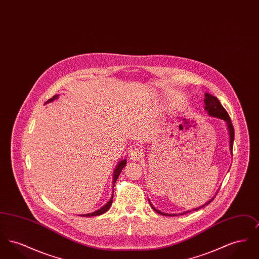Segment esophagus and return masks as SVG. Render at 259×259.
Wrapping results in <instances>:
<instances>
[{
  "label": "esophagus",
  "mask_w": 259,
  "mask_h": 259,
  "mask_svg": "<svg viewBox=\"0 0 259 259\" xmlns=\"http://www.w3.org/2000/svg\"><path fill=\"white\" fill-rule=\"evenodd\" d=\"M143 157V151L140 148H133L130 151V159L133 161H139Z\"/></svg>",
  "instance_id": "obj_1"
}]
</instances>
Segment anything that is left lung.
Returning a JSON list of instances; mask_svg holds the SVG:
<instances>
[{"instance_id": "left-lung-1", "label": "left lung", "mask_w": 259, "mask_h": 259, "mask_svg": "<svg viewBox=\"0 0 259 259\" xmlns=\"http://www.w3.org/2000/svg\"><path fill=\"white\" fill-rule=\"evenodd\" d=\"M204 103H205V110L209 112V115L214 116V117H219V118H221V119H223L224 121H226L227 126H228V130H229V134H230V149H231V151H232V149H233V142H234V127H233V125H232V121H231V118H230L228 112L223 108V106L221 104L220 100L217 98V97H214V96H211L209 93H206V94H205ZM215 195H217V194H215ZM214 197H215V196H214ZM214 197L211 198L209 201H208L206 204H204L203 206H201L200 208H196V209H194L193 210L201 209V208H203V207L209 205V203L214 199ZM148 202H149V200H148ZM149 205L151 206V208L154 209L157 213H160L162 215H166V217H167V215H169V217L176 215V214H174V213H172H172H165V212H162L160 210L155 209V208L151 205L150 202H149ZM186 212H188V211H186ZM186 212L185 211V212H183V213H181V214H184V213H186Z\"/></svg>"}]
</instances>
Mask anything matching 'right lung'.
<instances>
[{
    "mask_svg": "<svg viewBox=\"0 0 259 259\" xmlns=\"http://www.w3.org/2000/svg\"><path fill=\"white\" fill-rule=\"evenodd\" d=\"M57 97H58V96H56V95H55V96H53L52 98L50 99L48 102H51V101L55 100ZM48 102H47V103H48ZM125 164H126V159H125V160L120 161V162L118 163V165H117L116 169L114 170V174H113V186H114V184H115V182H116V180H117L118 176L120 175V172L122 171V169H123ZM112 198H113V192H112V196H111V200H110V201H109V202H108L104 207H102L101 209H98V210H96V211H94V212L83 214L82 217H94V215H100V214H102V213L106 212L108 209L111 208V203H112Z\"/></svg>",
    "mask_w": 259,
    "mask_h": 259,
    "instance_id": "right-lung-1",
    "label": "right lung"
}]
</instances>
